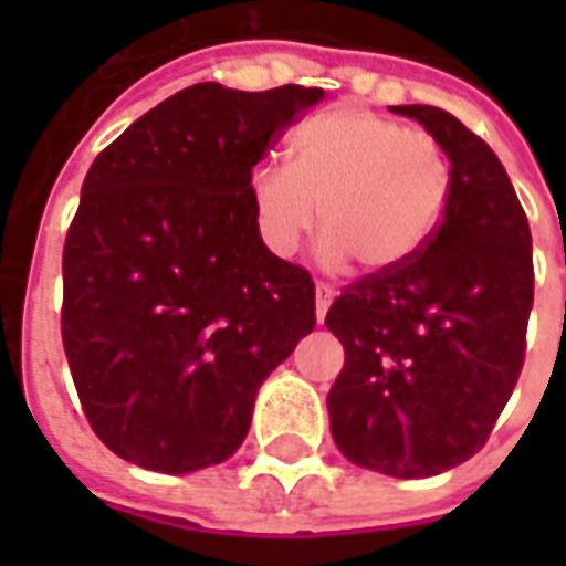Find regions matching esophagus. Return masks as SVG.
Segmentation results:
<instances>
[{
  "mask_svg": "<svg viewBox=\"0 0 566 566\" xmlns=\"http://www.w3.org/2000/svg\"><path fill=\"white\" fill-rule=\"evenodd\" d=\"M336 300V287L327 282H318L315 284V315H318V321H324V315H327V308H331V303Z\"/></svg>",
  "mask_w": 566,
  "mask_h": 566,
  "instance_id": "1",
  "label": "esophagus"
}]
</instances>
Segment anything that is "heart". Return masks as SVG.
<instances>
[{
	"mask_svg": "<svg viewBox=\"0 0 566 566\" xmlns=\"http://www.w3.org/2000/svg\"><path fill=\"white\" fill-rule=\"evenodd\" d=\"M251 202L263 242L294 254L318 218L321 258L388 272L437 235L451 197V163L427 133L367 108H333L291 136V166L258 163Z\"/></svg>",
	"mask_w": 566,
	"mask_h": 566,
	"instance_id": "1",
	"label": "heart"
}]
</instances>
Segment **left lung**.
Segmentation results:
<instances>
[{"instance_id":"8db88e82","label":"left lung","mask_w":566,"mask_h":566,"mask_svg":"<svg viewBox=\"0 0 566 566\" xmlns=\"http://www.w3.org/2000/svg\"><path fill=\"white\" fill-rule=\"evenodd\" d=\"M439 142L451 197L430 245L369 272L327 312L345 367L331 433L357 467L424 479L473 458L524 364L534 248L510 175L475 133L433 105H394Z\"/></svg>"}]
</instances>
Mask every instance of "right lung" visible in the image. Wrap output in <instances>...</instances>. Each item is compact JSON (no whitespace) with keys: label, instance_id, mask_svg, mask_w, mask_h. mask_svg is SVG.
<instances>
[{"label":"right lung","instance_id":"right-lung-1","mask_svg":"<svg viewBox=\"0 0 566 566\" xmlns=\"http://www.w3.org/2000/svg\"><path fill=\"white\" fill-rule=\"evenodd\" d=\"M321 87L193 84L93 160L63 248V348L93 433L193 473L245 439L254 397L315 327V282L263 245L251 169Z\"/></svg>","mask_w":566,"mask_h":566}]
</instances>
